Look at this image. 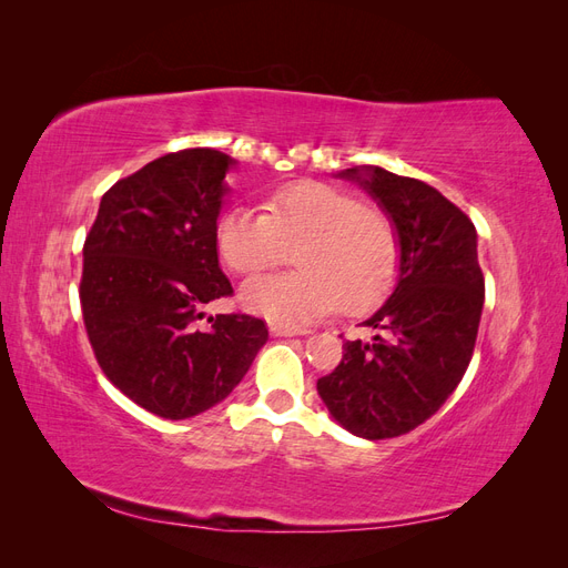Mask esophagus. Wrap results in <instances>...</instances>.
<instances>
[{"label":"esophagus","mask_w":568,"mask_h":568,"mask_svg":"<svg viewBox=\"0 0 568 568\" xmlns=\"http://www.w3.org/2000/svg\"><path fill=\"white\" fill-rule=\"evenodd\" d=\"M272 336H303V329H294V326H282V324H270Z\"/></svg>","instance_id":"1"}]
</instances>
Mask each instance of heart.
I'll use <instances>...</instances> for the list:
<instances>
[{"label":"heart","instance_id":"1","mask_svg":"<svg viewBox=\"0 0 568 568\" xmlns=\"http://www.w3.org/2000/svg\"><path fill=\"white\" fill-rule=\"evenodd\" d=\"M217 253L236 274L284 261L296 246L301 270L265 274L242 288V305L272 324L301 326L341 305L359 315L382 303L400 270V239L390 215L322 182L274 192L265 213L227 209L215 225Z\"/></svg>","mask_w":568,"mask_h":568}]
</instances>
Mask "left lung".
I'll return each instance as SVG.
<instances>
[{
	"label": "left lung",
	"mask_w": 568,
	"mask_h": 568,
	"mask_svg": "<svg viewBox=\"0 0 568 568\" xmlns=\"http://www.w3.org/2000/svg\"><path fill=\"white\" fill-rule=\"evenodd\" d=\"M390 215L400 239L393 294L363 324L386 336L346 341L338 367L317 379L336 424L353 436H403L436 415L469 367L484 311L476 227L438 189L379 165L336 173Z\"/></svg>",
	"instance_id": "8db88e82"
}]
</instances>
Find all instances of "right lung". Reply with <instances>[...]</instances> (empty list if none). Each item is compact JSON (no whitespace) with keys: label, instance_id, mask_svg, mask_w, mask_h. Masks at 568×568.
<instances>
[{"label":"right lung","instance_id":"1","mask_svg":"<svg viewBox=\"0 0 568 568\" xmlns=\"http://www.w3.org/2000/svg\"><path fill=\"white\" fill-rule=\"evenodd\" d=\"M236 161L184 149L146 163L101 196L84 242L80 303L99 367L132 403L189 419L225 400L265 346L251 315L209 317L230 296L215 225Z\"/></svg>","mask_w":568,"mask_h":568}]
</instances>
